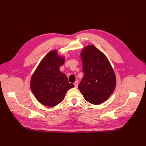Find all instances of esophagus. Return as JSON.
Wrapping results in <instances>:
<instances>
[{"mask_svg": "<svg viewBox=\"0 0 146 146\" xmlns=\"http://www.w3.org/2000/svg\"><path fill=\"white\" fill-rule=\"evenodd\" d=\"M74 86H75V87H76V88H77L78 87V82L77 81V80H76V82H74Z\"/></svg>", "mask_w": 146, "mask_h": 146, "instance_id": "34e87169", "label": "esophagus"}]
</instances>
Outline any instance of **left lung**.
Returning a JSON list of instances; mask_svg holds the SVG:
<instances>
[{"label":"left lung","mask_w":146,"mask_h":146,"mask_svg":"<svg viewBox=\"0 0 146 146\" xmlns=\"http://www.w3.org/2000/svg\"><path fill=\"white\" fill-rule=\"evenodd\" d=\"M81 55L84 76L78 89L88 102L100 104L113 92L115 74L107 56L95 46L86 47Z\"/></svg>","instance_id":"8db88e82"}]
</instances>
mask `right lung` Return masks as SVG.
<instances>
[{
	"instance_id": "add662e5",
	"label": "right lung",
	"mask_w": 146,
	"mask_h": 146,
	"mask_svg": "<svg viewBox=\"0 0 146 146\" xmlns=\"http://www.w3.org/2000/svg\"><path fill=\"white\" fill-rule=\"evenodd\" d=\"M64 58L58 56L56 50H52L41 60L33 74L30 88L36 99L49 107L59 104L66 92L74 87L69 83L67 76L60 71Z\"/></svg>"
}]
</instances>
